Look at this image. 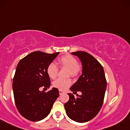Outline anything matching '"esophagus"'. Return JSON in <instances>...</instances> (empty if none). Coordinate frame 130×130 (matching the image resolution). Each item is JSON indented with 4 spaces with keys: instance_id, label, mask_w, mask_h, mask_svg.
<instances>
[{
    "instance_id": "obj_1",
    "label": "esophagus",
    "mask_w": 130,
    "mask_h": 130,
    "mask_svg": "<svg viewBox=\"0 0 130 130\" xmlns=\"http://www.w3.org/2000/svg\"><path fill=\"white\" fill-rule=\"evenodd\" d=\"M59 94H60V95L63 94V93H65V92L61 90H59Z\"/></svg>"
}]
</instances>
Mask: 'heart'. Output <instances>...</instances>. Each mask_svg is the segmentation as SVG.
<instances>
[{
	"mask_svg": "<svg viewBox=\"0 0 130 130\" xmlns=\"http://www.w3.org/2000/svg\"><path fill=\"white\" fill-rule=\"evenodd\" d=\"M59 63L61 66L67 67L69 69V74L71 76H76L80 71V67L79 66L77 61L75 57L70 54L63 56L59 59ZM58 67L56 63H51L48 66L47 73L51 79H55L58 73ZM71 84L70 79H57L53 83V85L56 88L63 90L66 89Z\"/></svg>",
	"mask_w": 130,
	"mask_h": 130,
	"instance_id": "b5f03b06",
	"label": "heart"
}]
</instances>
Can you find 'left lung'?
<instances>
[{"label":"left lung","instance_id":"8db88e82","mask_svg":"<svg viewBox=\"0 0 130 130\" xmlns=\"http://www.w3.org/2000/svg\"><path fill=\"white\" fill-rule=\"evenodd\" d=\"M80 59L82 74L70 88L73 93L80 91L75 98L71 93L69 101L65 104L67 116L71 120L84 123L94 118L101 110L107 88L104 68L93 56L84 51L71 53Z\"/></svg>","mask_w":130,"mask_h":130}]
</instances>
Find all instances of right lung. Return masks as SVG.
<instances>
[{
    "label": "right lung",
    "mask_w": 130,
    "mask_h": 130,
    "mask_svg": "<svg viewBox=\"0 0 130 130\" xmlns=\"http://www.w3.org/2000/svg\"><path fill=\"white\" fill-rule=\"evenodd\" d=\"M59 54L35 51L19 62L12 80V90L17 108L26 119L36 122L47 117L59 97L56 88L47 93L40 90L41 87L49 88L51 85L47 68Z\"/></svg>",
    "instance_id": "1"
}]
</instances>
